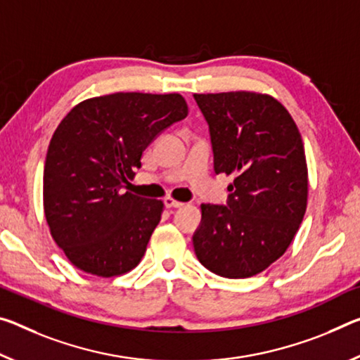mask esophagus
Instances as JSON below:
<instances>
[{
  "label": "esophagus",
  "mask_w": 360,
  "mask_h": 360,
  "mask_svg": "<svg viewBox=\"0 0 360 360\" xmlns=\"http://www.w3.org/2000/svg\"><path fill=\"white\" fill-rule=\"evenodd\" d=\"M182 205H184V203L174 200V198H171V197L165 198V207H167V208H181Z\"/></svg>",
  "instance_id": "34e87169"
}]
</instances>
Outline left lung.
<instances>
[{
	"mask_svg": "<svg viewBox=\"0 0 360 360\" xmlns=\"http://www.w3.org/2000/svg\"><path fill=\"white\" fill-rule=\"evenodd\" d=\"M210 128L216 174L236 176L227 205L202 203L192 237L216 276L247 278L287 252L307 207V165L298 127L269 94H193Z\"/></svg>",
	"mask_w": 360,
	"mask_h": 360,
	"instance_id": "left-lung-1",
	"label": "left lung"
}]
</instances>
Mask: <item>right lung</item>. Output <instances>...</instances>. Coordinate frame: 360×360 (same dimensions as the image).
Masks as SVG:
<instances>
[{
    "label": "right lung",
    "instance_id": "right-lung-1",
    "mask_svg": "<svg viewBox=\"0 0 360 360\" xmlns=\"http://www.w3.org/2000/svg\"><path fill=\"white\" fill-rule=\"evenodd\" d=\"M189 113L181 94L115 93L72 108L49 142L43 205L51 236L83 272L134 269L162 219L163 202L122 192L146 147Z\"/></svg>",
    "mask_w": 360,
    "mask_h": 360
}]
</instances>
